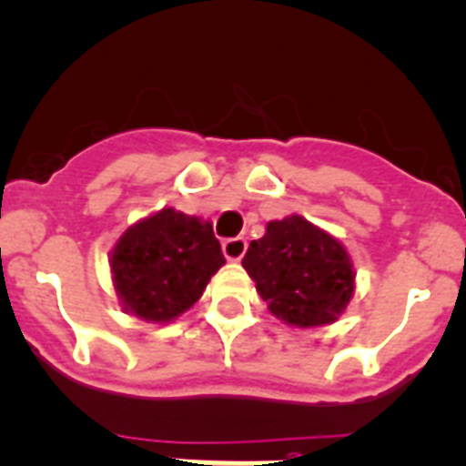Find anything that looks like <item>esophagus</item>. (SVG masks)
I'll use <instances>...</instances> for the list:
<instances>
[{
	"instance_id": "34e87169",
	"label": "esophagus",
	"mask_w": 466,
	"mask_h": 466,
	"mask_svg": "<svg viewBox=\"0 0 466 466\" xmlns=\"http://www.w3.org/2000/svg\"><path fill=\"white\" fill-rule=\"evenodd\" d=\"M223 253L229 262H238V259L246 255V238L234 237V238H225L223 241Z\"/></svg>"
}]
</instances>
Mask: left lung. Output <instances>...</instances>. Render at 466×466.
Returning a JSON list of instances; mask_svg holds the SVG:
<instances>
[{
    "label": "left lung",
    "instance_id": "8db88e82",
    "mask_svg": "<svg viewBox=\"0 0 466 466\" xmlns=\"http://www.w3.org/2000/svg\"><path fill=\"white\" fill-rule=\"evenodd\" d=\"M241 264L267 309L292 327L329 325L355 292L353 259L341 241L301 216L271 220Z\"/></svg>",
    "mask_w": 466,
    "mask_h": 466
}]
</instances>
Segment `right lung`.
Wrapping results in <instances>:
<instances>
[{"mask_svg": "<svg viewBox=\"0 0 466 466\" xmlns=\"http://www.w3.org/2000/svg\"><path fill=\"white\" fill-rule=\"evenodd\" d=\"M223 264L213 225L176 208L134 223L111 250L123 311L148 322H171L186 313Z\"/></svg>", "mask_w": 466, "mask_h": 466, "instance_id": "1", "label": "right lung"}]
</instances>
